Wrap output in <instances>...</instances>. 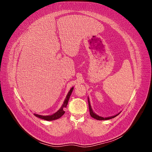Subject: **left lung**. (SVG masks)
I'll use <instances>...</instances> for the list:
<instances>
[{"label": "left lung", "instance_id": "left-lung-1", "mask_svg": "<svg viewBox=\"0 0 152 152\" xmlns=\"http://www.w3.org/2000/svg\"><path fill=\"white\" fill-rule=\"evenodd\" d=\"M88 103H89V112H90V115H91V116L93 117V118H95V119H96V120H99V121H104V120H109V119H111V118H114V117H117V115H118L119 114L121 113V112L120 113H117V115H114V116H112V117H105V118H104V117H100V116H99V115H96L94 112H93V110H92V108H91V104H90V102H89V98H88Z\"/></svg>", "mask_w": 152, "mask_h": 152}]
</instances>
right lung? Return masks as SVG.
<instances>
[{"mask_svg": "<svg viewBox=\"0 0 152 152\" xmlns=\"http://www.w3.org/2000/svg\"><path fill=\"white\" fill-rule=\"evenodd\" d=\"M73 90V87H72L70 90L69 91L68 93L67 94L66 97L65 101H64L62 107L56 113H54V114H52V115H40L34 113V115L37 117H39L40 118L43 119V120H45V121H54V120H56V119H58L59 118H60L65 112V108L66 107L69 98H70V97Z\"/></svg>", "mask_w": 152, "mask_h": 152, "instance_id": "1", "label": "right lung"}]
</instances>
